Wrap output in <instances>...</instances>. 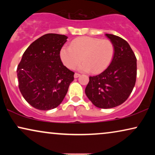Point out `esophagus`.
<instances>
[{
    "instance_id": "34e87169",
    "label": "esophagus",
    "mask_w": 155,
    "mask_h": 155,
    "mask_svg": "<svg viewBox=\"0 0 155 155\" xmlns=\"http://www.w3.org/2000/svg\"><path fill=\"white\" fill-rule=\"evenodd\" d=\"M80 76V74H79V73H75V75H74V77H75V78H79Z\"/></svg>"
}]
</instances>
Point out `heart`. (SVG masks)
I'll return each mask as SVG.
<instances>
[{
  "label": "heart",
  "instance_id": "1",
  "mask_svg": "<svg viewBox=\"0 0 155 155\" xmlns=\"http://www.w3.org/2000/svg\"><path fill=\"white\" fill-rule=\"evenodd\" d=\"M115 46L109 39L83 37L71 42V46H63L60 51L61 61L65 66L73 69L83 60L79 66L81 71L92 70L99 73L107 68L113 61Z\"/></svg>",
  "mask_w": 155,
  "mask_h": 155
}]
</instances>
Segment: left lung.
Masks as SVG:
<instances>
[{
	"mask_svg": "<svg viewBox=\"0 0 155 155\" xmlns=\"http://www.w3.org/2000/svg\"><path fill=\"white\" fill-rule=\"evenodd\" d=\"M115 46V55L109 66L90 76L85 88L88 99L97 107L110 109L124 102L136 82L137 59L128 42L120 37L106 34Z\"/></svg>",
	"mask_w": 155,
	"mask_h": 155,
	"instance_id": "8db88e82",
	"label": "left lung"
}]
</instances>
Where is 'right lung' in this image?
Masks as SVG:
<instances>
[{
    "label": "right lung",
    "mask_w": 155,
    "mask_h": 155,
    "mask_svg": "<svg viewBox=\"0 0 155 155\" xmlns=\"http://www.w3.org/2000/svg\"><path fill=\"white\" fill-rule=\"evenodd\" d=\"M68 37L46 34L31 43L22 55L17 73L19 89L35 109L47 111L62 102L75 73L63 64L60 51Z\"/></svg>",
    "instance_id": "add662e5"
}]
</instances>
